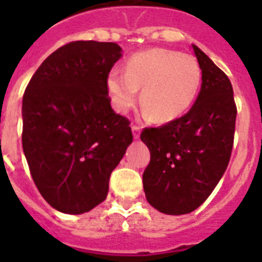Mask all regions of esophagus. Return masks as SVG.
<instances>
[{"label":"esophagus","instance_id":"34e87169","mask_svg":"<svg viewBox=\"0 0 262 262\" xmlns=\"http://www.w3.org/2000/svg\"><path fill=\"white\" fill-rule=\"evenodd\" d=\"M132 132H133V137H135L136 140L140 139V132H141V126H139V125H133V126H132Z\"/></svg>","mask_w":262,"mask_h":262}]
</instances>
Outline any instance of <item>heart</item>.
Wrapping results in <instances>:
<instances>
[{"label":"heart","instance_id":"heart-1","mask_svg":"<svg viewBox=\"0 0 262 262\" xmlns=\"http://www.w3.org/2000/svg\"><path fill=\"white\" fill-rule=\"evenodd\" d=\"M203 72L194 57L168 49H149L127 59L125 73L113 69L107 88L115 110L127 113L137 100L155 122L179 118L197 98Z\"/></svg>","mask_w":262,"mask_h":262}]
</instances>
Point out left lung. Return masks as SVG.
Wrapping results in <instances>:
<instances>
[{"label":"left lung","mask_w":262,"mask_h":262,"mask_svg":"<svg viewBox=\"0 0 262 262\" xmlns=\"http://www.w3.org/2000/svg\"><path fill=\"white\" fill-rule=\"evenodd\" d=\"M203 72L190 110L140 139L151 160L143 174L148 203L162 213L185 215L209 197L228 166L234 145L236 104L227 75L193 46Z\"/></svg>","instance_id":"left-lung-1"}]
</instances>
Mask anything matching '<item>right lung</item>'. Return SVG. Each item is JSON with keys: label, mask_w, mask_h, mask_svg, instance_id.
<instances>
[{"label": "right lung", "mask_w": 262, "mask_h": 262, "mask_svg": "<svg viewBox=\"0 0 262 262\" xmlns=\"http://www.w3.org/2000/svg\"><path fill=\"white\" fill-rule=\"evenodd\" d=\"M121 58L113 42L76 40L50 54L23 96V149L43 199L79 215L104 201L111 171L133 141L111 108L107 77Z\"/></svg>", "instance_id": "1"}]
</instances>
